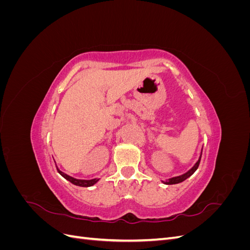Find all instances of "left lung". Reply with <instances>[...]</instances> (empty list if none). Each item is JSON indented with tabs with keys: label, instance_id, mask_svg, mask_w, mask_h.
Wrapping results in <instances>:
<instances>
[{
	"label": "left lung",
	"instance_id": "1",
	"mask_svg": "<svg viewBox=\"0 0 250 250\" xmlns=\"http://www.w3.org/2000/svg\"><path fill=\"white\" fill-rule=\"evenodd\" d=\"M201 154H202V150H201ZM201 154H200V157H199V160L196 162V164L193 166V167L188 170V172H186L185 174H183V175H180V176H176V177H172V178H170V179H168L167 181H163L164 184H166V185H175V184H179V183H181V181H184V180H186L188 177H190L192 174L197 170V168H198V166H199V163H200V160H201Z\"/></svg>",
	"mask_w": 250,
	"mask_h": 250
}]
</instances>
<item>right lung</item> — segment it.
<instances>
[{"mask_svg": "<svg viewBox=\"0 0 250 250\" xmlns=\"http://www.w3.org/2000/svg\"><path fill=\"white\" fill-rule=\"evenodd\" d=\"M57 171H58V173L60 174V175H62V177H64L66 180H69L70 183H72V184L75 185V186H79V187H92V186H94V185L97 183L98 180H99V179H97V178L89 179V180H85V179H76V178L71 177L70 175H67V174L62 172L58 168H57Z\"/></svg>", "mask_w": 250, "mask_h": 250, "instance_id": "add662e5", "label": "right lung"}]
</instances>
